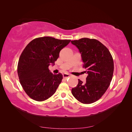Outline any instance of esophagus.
I'll return each mask as SVG.
<instances>
[{"instance_id": "34e87169", "label": "esophagus", "mask_w": 132, "mask_h": 132, "mask_svg": "<svg viewBox=\"0 0 132 132\" xmlns=\"http://www.w3.org/2000/svg\"><path fill=\"white\" fill-rule=\"evenodd\" d=\"M70 74H67V73H64V74H63V78H65V79H67V78H69V77H70Z\"/></svg>"}]
</instances>
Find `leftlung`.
I'll return each instance as SVG.
<instances>
[{
    "instance_id": "1",
    "label": "left lung",
    "mask_w": 132,
    "mask_h": 132,
    "mask_svg": "<svg viewBox=\"0 0 132 132\" xmlns=\"http://www.w3.org/2000/svg\"><path fill=\"white\" fill-rule=\"evenodd\" d=\"M71 43L79 50L88 75L85 82L78 79V84L71 89V93L82 103H93L110 86L114 70L112 57L106 47L95 39L82 38Z\"/></svg>"
}]
</instances>
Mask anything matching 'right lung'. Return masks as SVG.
<instances>
[{"label":"right lung","instance_id":"right-lung-1","mask_svg":"<svg viewBox=\"0 0 132 132\" xmlns=\"http://www.w3.org/2000/svg\"><path fill=\"white\" fill-rule=\"evenodd\" d=\"M70 42V39L39 37L31 41L23 50L19 60L18 74L23 90L31 98L45 101L56 91L63 75L53 74L48 67L53 65L60 51Z\"/></svg>","mask_w":132,"mask_h":132}]
</instances>
